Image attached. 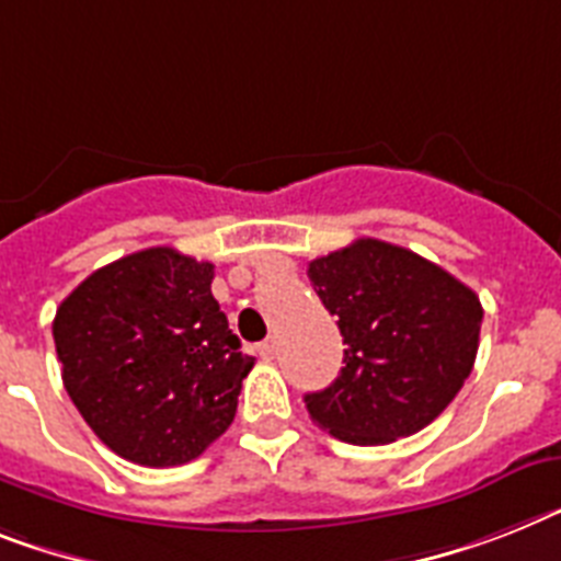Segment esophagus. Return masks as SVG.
Masks as SVG:
<instances>
[{"label":"esophagus","mask_w":561,"mask_h":561,"mask_svg":"<svg viewBox=\"0 0 561 561\" xmlns=\"http://www.w3.org/2000/svg\"><path fill=\"white\" fill-rule=\"evenodd\" d=\"M257 353H261L263 360H272L277 355V344L270 337V341H263V344L257 346Z\"/></svg>","instance_id":"esophagus-1"}]
</instances>
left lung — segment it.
<instances>
[{"instance_id":"8db88e82","label":"left lung","mask_w":561,"mask_h":561,"mask_svg":"<svg viewBox=\"0 0 561 561\" xmlns=\"http://www.w3.org/2000/svg\"><path fill=\"white\" fill-rule=\"evenodd\" d=\"M307 275L346 344L341 375L304 398L309 419L364 447L438 419L479 353V295L421 254L375 238L314 257Z\"/></svg>"}]
</instances>
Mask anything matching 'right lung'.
Wrapping results in <instances>:
<instances>
[{
  "mask_svg": "<svg viewBox=\"0 0 561 561\" xmlns=\"http://www.w3.org/2000/svg\"><path fill=\"white\" fill-rule=\"evenodd\" d=\"M215 266L171 247L88 275L59 304L62 383L96 438L142 467H178L229 430L254 367L211 295Z\"/></svg>",
  "mask_w": 561,
  "mask_h": 561,
  "instance_id": "obj_1",
  "label": "right lung"
}]
</instances>
